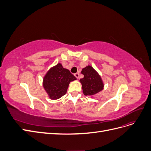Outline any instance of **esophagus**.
<instances>
[{"instance_id": "obj_1", "label": "esophagus", "mask_w": 151, "mask_h": 151, "mask_svg": "<svg viewBox=\"0 0 151 151\" xmlns=\"http://www.w3.org/2000/svg\"><path fill=\"white\" fill-rule=\"evenodd\" d=\"M74 76L76 77L77 79H79V73H78V72L76 73V74H74Z\"/></svg>"}]
</instances>
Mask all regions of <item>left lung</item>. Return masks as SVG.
I'll list each match as a JSON object with an SVG mask.
<instances>
[{
    "mask_svg": "<svg viewBox=\"0 0 151 151\" xmlns=\"http://www.w3.org/2000/svg\"><path fill=\"white\" fill-rule=\"evenodd\" d=\"M81 74L84 77L80 79V82L85 96L95 95L103 89L104 84L101 76L91 65L83 68Z\"/></svg>",
    "mask_w": 151,
    "mask_h": 151,
    "instance_id": "1",
    "label": "left lung"
}]
</instances>
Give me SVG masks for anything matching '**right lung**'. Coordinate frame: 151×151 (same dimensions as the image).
Here are the masks:
<instances>
[{
    "instance_id": "1",
    "label": "right lung",
    "mask_w": 151,
    "mask_h": 151,
    "mask_svg": "<svg viewBox=\"0 0 151 151\" xmlns=\"http://www.w3.org/2000/svg\"><path fill=\"white\" fill-rule=\"evenodd\" d=\"M76 77L60 63L52 67L43 77V86L51 99H57L65 95L71 81Z\"/></svg>"
}]
</instances>
